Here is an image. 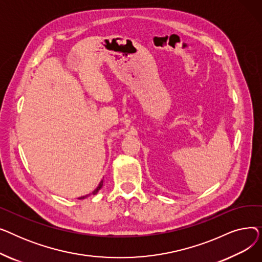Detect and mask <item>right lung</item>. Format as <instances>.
I'll return each instance as SVG.
<instances>
[{"mask_svg": "<svg viewBox=\"0 0 262 262\" xmlns=\"http://www.w3.org/2000/svg\"><path fill=\"white\" fill-rule=\"evenodd\" d=\"M103 187V180L101 181V183L99 184V186L98 187H96V189L92 192V193L91 194H93V195H95L96 193H98V192H99V190L101 189ZM91 194H87V195H84V196H80V198H78V200H84V199H86V198H88L89 195H91Z\"/></svg>", "mask_w": 262, "mask_h": 262, "instance_id": "obj_1", "label": "right lung"}]
</instances>
